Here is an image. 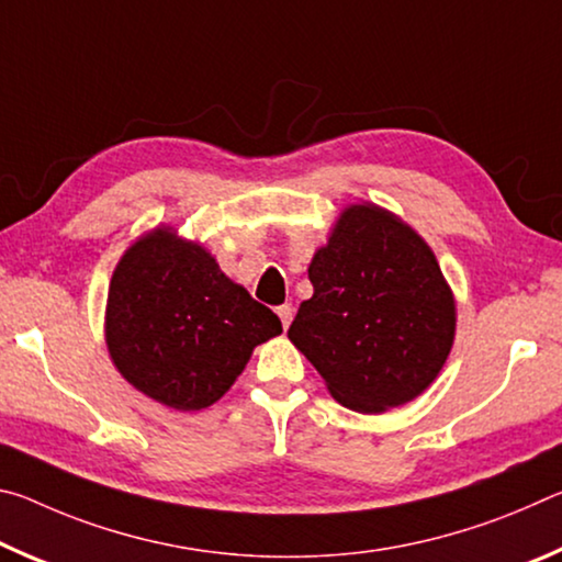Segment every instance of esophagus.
Instances as JSON below:
<instances>
[{"mask_svg": "<svg viewBox=\"0 0 562 562\" xmlns=\"http://www.w3.org/2000/svg\"><path fill=\"white\" fill-rule=\"evenodd\" d=\"M292 315H294V310L290 307V304H282V307H278V317H280V322H282V327H284V329L290 327Z\"/></svg>", "mask_w": 562, "mask_h": 562, "instance_id": "1", "label": "esophagus"}]
</instances>
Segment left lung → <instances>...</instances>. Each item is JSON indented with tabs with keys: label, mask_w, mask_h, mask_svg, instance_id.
I'll list each match as a JSON object with an SVG mask.
<instances>
[{
	"label": "left lung",
	"mask_w": 562,
	"mask_h": 562,
	"mask_svg": "<svg viewBox=\"0 0 562 562\" xmlns=\"http://www.w3.org/2000/svg\"><path fill=\"white\" fill-rule=\"evenodd\" d=\"M315 292L288 337L359 414H384L434 384L456 337V300L429 243L386 207L355 203L310 262Z\"/></svg>",
	"instance_id": "8db88e82"
}]
</instances>
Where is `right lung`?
<instances>
[{"instance_id":"1","label":"right lung","mask_w":562,"mask_h":562,"mask_svg":"<svg viewBox=\"0 0 562 562\" xmlns=\"http://www.w3.org/2000/svg\"><path fill=\"white\" fill-rule=\"evenodd\" d=\"M282 322L201 243L158 225L128 245L106 300L109 357L126 382L176 412L213 406Z\"/></svg>"}]
</instances>
